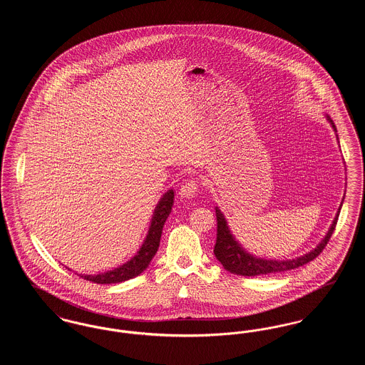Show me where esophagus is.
<instances>
[{
  "label": "esophagus",
  "instance_id": "esophagus-1",
  "mask_svg": "<svg viewBox=\"0 0 365 365\" xmlns=\"http://www.w3.org/2000/svg\"><path fill=\"white\" fill-rule=\"evenodd\" d=\"M197 190H198V183H197V180H187V182H185V183L182 185L179 194H180V197L189 200V198H192V197L195 195Z\"/></svg>",
  "mask_w": 365,
  "mask_h": 365
}]
</instances>
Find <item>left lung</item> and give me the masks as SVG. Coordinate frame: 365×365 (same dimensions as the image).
Here are the masks:
<instances>
[{
	"mask_svg": "<svg viewBox=\"0 0 365 365\" xmlns=\"http://www.w3.org/2000/svg\"><path fill=\"white\" fill-rule=\"evenodd\" d=\"M326 118L336 135L335 124L331 120L330 116H326ZM336 139H338V135H336ZM341 208H342V202L338 208V212L331 223L327 234L311 252H308L299 257L290 259V260H271V259L257 257V256L246 252L243 249L242 245L238 242L235 240V237L232 235L223 212L216 207L215 210H216V220H217V234H216V243H215L213 253H215L216 259L222 262L225 269L231 274L241 275V277H257V275H268V274H277V272L294 269L309 261L314 260L322 253V250L329 242V240L335 230V225H336Z\"/></svg>",
	"mask_w": 365,
	"mask_h": 365,
	"instance_id": "left-lung-1",
	"label": "left lung"
}]
</instances>
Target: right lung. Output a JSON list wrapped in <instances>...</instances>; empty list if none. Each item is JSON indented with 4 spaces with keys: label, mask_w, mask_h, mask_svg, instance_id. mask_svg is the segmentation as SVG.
I'll return each mask as SVG.
<instances>
[{
    "label": "right lung",
    "mask_w": 365,
    "mask_h": 365,
    "mask_svg": "<svg viewBox=\"0 0 365 365\" xmlns=\"http://www.w3.org/2000/svg\"><path fill=\"white\" fill-rule=\"evenodd\" d=\"M174 197L173 189L165 191L163 194V197L157 202L156 208L153 210V216L150 220L148 234L140 245L138 252L130 260L124 264H120L119 267H116L110 271H105V272L94 274V275H86V274L82 275L81 274L79 277L90 280V282L98 283V284H113V283H120L124 280L135 278V277H138L139 274H142L149 267L150 261L157 253L163 227L173 210Z\"/></svg>",
    "instance_id": "add662e5"
}]
</instances>
